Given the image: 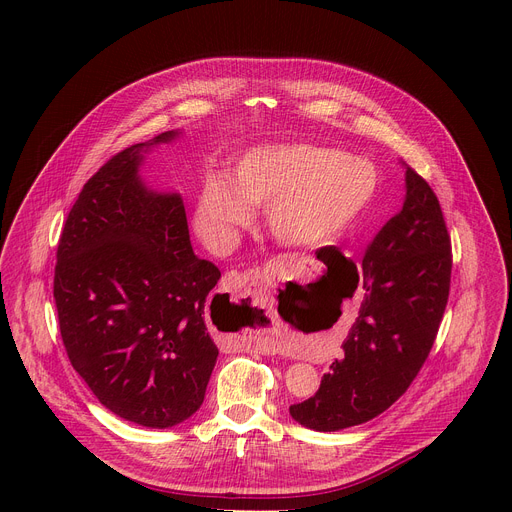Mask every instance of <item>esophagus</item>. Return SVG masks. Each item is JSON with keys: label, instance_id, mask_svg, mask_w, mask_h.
I'll use <instances>...</instances> for the list:
<instances>
[{"label": "esophagus", "instance_id": "obj_1", "mask_svg": "<svg viewBox=\"0 0 512 512\" xmlns=\"http://www.w3.org/2000/svg\"><path fill=\"white\" fill-rule=\"evenodd\" d=\"M223 283H229L231 287L239 289V291H251L257 283H259V275L253 273H241V275H225ZM243 350L247 352H255V354H285V350L271 338L267 336H249L243 342Z\"/></svg>", "mask_w": 512, "mask_h": 512}]
</instances>
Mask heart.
<instances>
[{"mask_svg":"<svg viewBox=\"0 0 512 512\" xmlns=\"http://www.w3.org/2000/svg\"><path fill=\"white\" fill-rule=\"evenodd\" d=\"M229 180L208 176L194 204V229L214 249L251 223V206H265L267 227L283 245L328 243L369 210L379 186L367 160L310 143L257 145L233 164Z\"/></svg>","mask_w":512,"mask_h":512,"instance_id":"b5f03b06","label":"heart"}]
</instances>
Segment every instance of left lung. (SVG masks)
I'll use <instances>...</instances> for the list:
<instances>
[{
    "label": "left lung",
    "mask_w": 512,
    "mask_h": 512,
    "mask_svg": "<svg viewBox=\"0 0 512 512\" xmlns=\"http://www.w3.org/2000/svg\"><path fill=\"white\" fill-rule=\"evenodd\" d=\"M401 210L362 259L364 300L320 389L289 415L340 431L389 409L417 377L440 328L452 275L450 235L429 184L405 162ZM358 283V281H356Z\"/></svg>",
    "instance_id": "8db88e82"
}]
</instances>
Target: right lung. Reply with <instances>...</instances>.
<instances>
[{"label":"right lung","instance_id":"right-lung-1","mask_svg":"<svg viewBox=\"0 0 512 512\" xmlns=\"http://www.w3.org/2000/svg\"><path fill=\"white\" fill-rule=\"evenodd\" d=\"M180 135L131 145L85 184L54 271L70 364L101 405L156 429L200 409L218 356L204 304L221 271L194 255L182 196L139 174L145 156Z\"/></svg>","mask_w":512,"mask_h":512}]
</instances>
